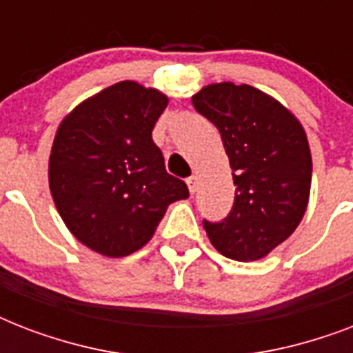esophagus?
I'll use <instances>...</instances> for the list:
<instances>
[{"mask_svg":"<svg viewBox=\"0 0 353 353\" xmlns=\"http://www.w3.org/2000/svg\"><path fill=\"white\" fill-rule=\"evenodd\" d=\"M187 185H188V190H190V194L196 192V190H198V185H199L198 176H190V177H188Z\"/></svg>","mask_w":353,"mask_h":353,"instance_id":"34e87169","label":"esophagus"}]
</instances>
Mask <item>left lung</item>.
Returning <instances> with one entry per match:
<instances>
[{
  "label": "left lung",
  "instance_id": "1",
  "mask_svg": "<svg viewBox=\"0 0 353 353\" xmlns=\"http://www.w3.org/2000/svg\"><path fill=\"white\" fill-rule=\"evenodd\" d=\"M192 104L218 128L236 187L227 218L203 220L210 243L238 262L263 258L306 212L312 154L304 128L280 102L247 84H210Z\"/></svg>",
  "mask_w": 353,
  "mask_h": 353
}]
</instances>
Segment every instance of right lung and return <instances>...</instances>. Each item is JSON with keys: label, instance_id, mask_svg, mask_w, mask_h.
I'll list each match as a JSON object with an SVG mask.
<instances>
[{"label": "right lung", "instance_id": "add662e5", "mask_svg": "<svg viewBox=\"0 0 353 353\" xmlns=\"http://www.w3.org/2000/svg\"><path fill=\"white\" fill-rule=\"evenodd\" d=\"M168 99L119 82L77 106L58 128L49 187L63 223L85 247L121 258L146 245L166 207L188 198L152 139Z\"/></svg>", "mask_w": 353, "mask_h": 353}]
</instances>
